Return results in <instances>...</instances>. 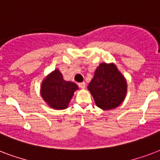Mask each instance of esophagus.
Here are the masks:
<instances>
[{
  "mask_svg": "<svg viewBox=\"0 0 160 160\" xmlns=\"http://www.w3.org/2000/svg\"><path fill=\"white\" fill-rule=\"evenodd\" d=\"M85 82H81V83H79V87L80 88V89H85Z\"/></svg>",
  "mask_w": 160,
  "mask_h": 160,
  "instance_id": "1",
  "label": "esophagus"
}]
</instances>
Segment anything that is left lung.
Here are the masks:
<instances>
[{
  "instance_id": "1",
  "label": "left lung",
  "mask_w": 160,
  "mask_h": 160,
  "mask_svg": "<svg viewBox=\"0 0 160 160\" xmlns=\"http://www.w3.org/2000/svg\"><path fill=\"white\" fill-rule=\"evenodd\" d=\"M88 90L99 108L113 109L119 106L126 96V80L114 64L101 63L95 70Z\"/></svg>"
}]
</instances>
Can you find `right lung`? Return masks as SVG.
Instances as JSON below:
<instances>
[{
  "label": "right lung",
  "instance_id": "1",
  "mask_svg": "<svg viewBox=\"0 0 160 160\" xmlns=\"http://www.w3.org/2000/svg\"><path fill=\"white\" fill-rule=\"evenodd\" d=\"M78 85L63 79L62 74L56 69L42 81L41 95L45 102L55 109H66Z\"/></svg>",
  "mask_w": 160,
  "mask_h": 160
}]
</instances>
